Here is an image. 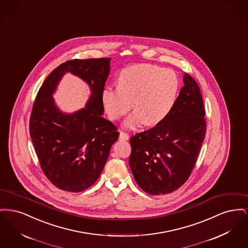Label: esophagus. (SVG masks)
Listing matches in <instances>:
<instances>
[{"instance_id":"1","label":"esophagus","mask_w":248,"mask_h":248,"mask_svg":"<svg viewBox=\"0 0 248 248\" xmlns=\"http://www.w3.org/2000/svg\"><path fill=\"white\" fill-rule=\"evenodd\" d=\"M128 139H129L128 134H126V133L123 132V131L120 132V140H128Z\"/></svg>"}]
</instances>
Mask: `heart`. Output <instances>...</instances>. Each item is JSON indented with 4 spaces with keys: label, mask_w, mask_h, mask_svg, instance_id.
Masks as SVG:
<instances>
[{
    "label": "heart",
    "mask_w": 248,
    "mask_h": 248,
    "mask_svg": "<svg viewBox=\"0 0 248 248\" xmlns=\"http://www.w3.org/2000/svg\"><path fill=\"white\" fill-rule=\"evenodd\" d=\"M178 79L175 72L154 65H139L121 71L118 86L107 87L102 103L112 120L122 118L135 108L124 126L136 129L142 124L154 126L164 122L175 105Z\"/></svg>",
    "instance_id": "1"
}]
</instances>
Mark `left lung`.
Wrapping results in <instances>:
<instances>
[{
    "label": "left lung",
    "mask_w": 248,
    "mask_h": 248,
    "mask_svg": "<svg viewBox=\"0 0 248 248\" xmlns=\"http://www.w3.org/2000/svg\"><path fill=\"white\" fill-rule=\"evenodd\" d=\"M183 83L167 118L130 139L131 171L138 185L152 195L173 192L186 182L204 140L200 88L188 73Z\"/></svg>",
    "instance_id": "1"
}]
</instances>
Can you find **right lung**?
Wrapping results in <instances>:
<instances>
[{"mask_svg":"<svg viewBox=\"0 0 248 248\" xmlns=\"http://www.w3.org/2000/svg\"><path fill=\"white\" fill-rule=\"evenodd\" d=\"M111 59H74L59 65L40 88L30 120V134L43 172L57 188L80 192L100 176L116 126L103 118L102 92ZM66 73L85 81L91 95L83 109L69 114L55 104L52 94Z\"/></svg>","mask_w":248,"mask_h":248,"instance_id":"obj_1","label":"right lung"}]
</instances>
